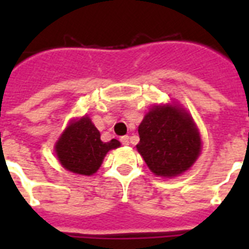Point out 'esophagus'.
<instances>
[{
    "label": "esophagus",
    "mask_w": 249,
    "mask_h": 249,
    "mask_svg": "<svg viewBox=\"0 0 249 249\" xmlns=\"http://www.w3.org/2000/svg\"><path fill=\"white\" fill-rule=\"evenodd\" d=\"M120 142L124 144V146H128V144H129V136L120 137Z\"/></svg>",
    "instance_id": "34e87169"
}]
</instances>
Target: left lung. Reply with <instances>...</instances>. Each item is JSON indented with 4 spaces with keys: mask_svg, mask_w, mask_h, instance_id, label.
Segmentation results:
<instances>
[{
    "mask_svg": "<svg viewBox=\"0 0 249 249\" xmlns=\"http://www.w3.org/2000/svg\"><path fill=\"white\" fill-rule=\"evenodd\" d=\"M137 150L155 176L170 178L190 169L201 151L193 117L176 105L154 106L138 126Z\"/></svg>",
    "mask_w": 249,
    "mask_h": 249,
    "instance_id": "1",
    "label": "left lung"
}]
</instances>
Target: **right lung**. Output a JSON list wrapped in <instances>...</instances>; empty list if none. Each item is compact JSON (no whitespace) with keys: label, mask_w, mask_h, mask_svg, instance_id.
<instances>
[{"label":"right lung","mask_w":249,"mask_h":249,"mask_svg":"<svg viewBox=\"0 0 249 249\" xmlns=\"http://www.w3.org/2000/svg\"><path fill=\"white\" fill-rule=\"evenodd\" d=\"M120 147V142H102L101 133L89 116L72 120L55 143V154L63 168L72 173L91 176L99 169L106 154Z\"/></svg>","instance_id":"add662e5"}]
</instances>
